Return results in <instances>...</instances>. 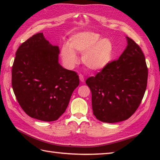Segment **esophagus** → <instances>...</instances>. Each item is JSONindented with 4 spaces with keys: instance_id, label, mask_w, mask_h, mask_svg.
Returning <instances> with one entry per match:
<instances>
[{
    "instance_id": "34e87169",
    "label": "esophagus",
    "mask_w": 160,
    "mask_h": 160,
    "mask_svg": "<svg viewBox=\"0 0 160 160\" xmlns=\"http://www.w3.org/2000/svg\"><path fill=\"white\" fill-rule=\"evenodd\" d=\"M79 78H80V80L81 81V82H84V76H82V74H80L79 75Z\"/></svg>"
}]
</instances>
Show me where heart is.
I'll return each mask as SVG.
<instances>
[{"label": "heart", "instance_id": "b5f03b06", "mask_svg": "<svg viewBox=\"0 0 160 160\" xmlns=\"http://www.w3.org/2000/svg\"><path fill=\"white\" fill-rule=\"evenodd\" d=\"M76 53L82 54L84 65L93 71L106 68L113 56V45L110 39L102 38L99 33L82 32L71 37L68 45L61 48V56L66 66L72 69L78 62Z\"/></svg>", "mask_w": 160, "mask_h": 160}]
</instances>
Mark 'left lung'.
I'll return each mask as SVG.
<instances>
[{"label": "left lung", "instance_id": "8db88e82", "mask_svg": "<svg viewBox=\"0 0 160 160\" xmlns=\"http://www.w3.org/2000/svg\"><path fill=\"white\" fill-rule=\"evenodd\" d=\"M127 46L117 60L86 80L93 115L101 122L127 120L137 110L147 89L148 69L143 52L126 36Z\"/></svg>", "mask_w": 160, "mask_h": 160}]
</instances>
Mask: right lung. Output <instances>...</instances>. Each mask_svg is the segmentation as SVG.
I'll list each match as a JSON object with an SVG mask.
<instances>
[{
	"mask_svg": "<svg viewBox=\"0 0 160 160\" xmlns=\"http://www.w3.org/2000/svg\"><path fill=\"white\" fill-rule=\"evenodd\" d=\"M58 46L52 45L43 33L20 45L12 67V85L23 111L31 118L52 122L62 115L79 77L58 62Z\"/></svg>",
	"mask_w": 160,
	"mask_h": 160,
	"instance_id": "obj_1",
	"label": "right lung"
}]
</instances>
